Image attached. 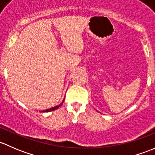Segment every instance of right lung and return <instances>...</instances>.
<instances>
[{"mask_svg":"<svg viewBox=\"0 0 155 155\" xmlns=\"http://www.w3.org/2000/svg\"><path fill=\"white\" fill-rule=\"evenodd\" d=\"M63 101H64V99H63V102H62V103L60 104L57 105V106H56V107H51V108H50V109H47V110H42V112H51V111H53V110H55L58 109V108H59V107H60V106H61V104H63Z\"/></svg>","mask_w":155,"mask_h":155,"instance_id":"add662e5","label":"right lung"}]
</instances>
